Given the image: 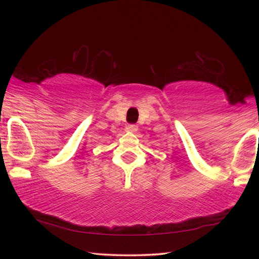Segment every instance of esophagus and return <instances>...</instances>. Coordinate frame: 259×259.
I'll return each mask as SVG.
<instances>
[{
	"label": "esophagus",
	"instance_id": "obj_1",
	"mask_svg": "<svg viewBox=\"0 0 259 259\" xmlns=\"http://www.w3.org/2000/svg\"><path fill=\"white\" fill-rule=\"evenodd\" d=\"M126 130L130 131V133H135V131L138 130V125H136V124H128V125H126Z\"/></svg>",
	"mask_w": 259,
	"mask_h": 259
}]
</instances>
